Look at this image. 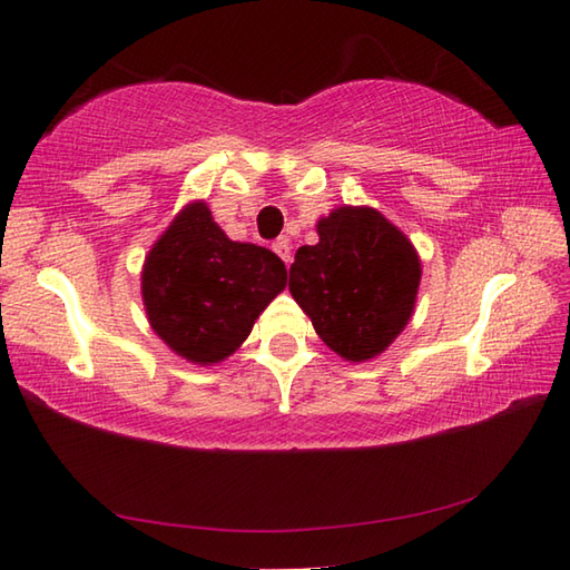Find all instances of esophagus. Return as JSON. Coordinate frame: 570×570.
<instances>
[{
	"label": "esophagus",
	"mask_w": 570,
	"mask_h": 570,
	"mask_svg": "<svg viewBox=\"0 0 570 570\" xmlns=\"http://www.w3.org/2000/svg\"><path fill=\"white\" fill-rule=\"evenodd\" d=\"M274 252H276L278 257H282L286 264H292V245H288V239H286V237H282V239H276V242H274Z\"/></svg>",
	"instance_id": "34e87169"
}]
</instances>
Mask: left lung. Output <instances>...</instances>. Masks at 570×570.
Returning <instances> with one entry per match:
<instances>
[{"label":"left lung","instance_id":"obj_1","mask_svg":"<svg viewBox=\"0 0 570 570\" xmlns=\"http://www.w3.org/2000/svg\"><path fill=\"white\" fill-rule=\"evenodd\" d=\"M316 233V245L296 252L288 292L335 355L374 360L414 316L419 252L370 205H341L321 217Z\"/></svg>","mask_w":570,"mask_h":570}]
</instances>
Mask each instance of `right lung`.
Returning <instances> with one entry per match:
<instances>
[{"label":"right lung","mask_w":570,"mask_h":570,"mask_svg":"<svg viewBox=\"0 0 570 570\" xmlns=\"http://www.w3.org/2000/svg\"><path fill=\"white\" fill-rule=\"evenodd\" d=\"M284 288V262L272 249L229 239L205 200L180 208L141 266L151 331L200 367L233 355Z\"/></svg>","instance_id":"1"}]
</instances>
